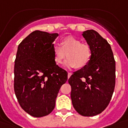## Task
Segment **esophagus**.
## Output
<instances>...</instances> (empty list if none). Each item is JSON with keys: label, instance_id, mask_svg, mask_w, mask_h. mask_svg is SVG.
<instances>
[{"label": "esophagus", "instance_id": "obj_1", "mask_svg": "<svg viewBox=\"0 0 128 128\" xmlns=\"http://www.w3.org/2000/svg\"><path fill=\"white\" fill-rule=\"evenodd\" d=\"M72 75V73L71 72H68V78H69L70 77V76Z\"/></svg>", "mask_w": 128, "mask_h": 128}]
</instances>
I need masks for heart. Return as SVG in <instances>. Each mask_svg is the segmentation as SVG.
I'll return each instance as SVG.
<instances>
[{
  "label": "heart",
  "instance_id": "1",
  "mask_svg": "<svg viewBox=\"0 0 128 128\" xmlns=\"http://www.w3.org/2000/svg\"><path fill=\"white\" fill-rule=\"evenodd\" d=\"M62 47L54 44L53 52L54 61L56 64H61L67 56L68 59L64 62L67 68H82L88 63L91 57L90 47L76 38L70 36L64 39Z\"/></svg>",
  "mask_w": 128,
  "mask_h": 128
}]
</instances>
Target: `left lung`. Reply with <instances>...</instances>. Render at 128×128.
Here are the masks:
<instances>
[{
	"mask_svg": "<svg viewBox=\"0 0 128 128\" xmlns=\"http://www.w3.org/2000/svg\"><path fill=\"white\" fill-rule=\"evenodd\" d=\"M91 57L85 66L73 72L68 83L72 88L73 107L80 115L101 114L109 105L116 84V62L112 48L96 31L82 32Z\"/></svg>",
	"mask_w": 128,
	"mask_h": 128,
	"instance_id": "obj_1",
	"label": "left lung"
}]
</instances>
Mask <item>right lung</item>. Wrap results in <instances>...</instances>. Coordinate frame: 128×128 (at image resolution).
<instances>
[{"label": "right lung", "instance_id": "right-lung-1", "mask_svg": "<svg viewBox=\"0 0 128 128\" xmlns=\"http://www.w3.org/2000/svg\"><path fill=\"white\" fill-rule=\"evenodd\" d=\"M58 34L35 31L18 45L14 68V90L18 103L30 116H48L55 107L68 72L54 61V42Z\"/></svg>", "mask_w": 128, "mask_h": 128}]
</instances>
